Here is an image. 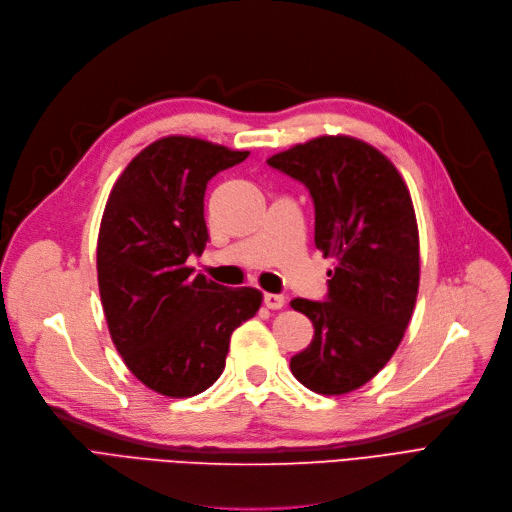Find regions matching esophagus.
Wrapping results in <instances>:
<instances>
[{
    "label": "esophagus",
    "instance_id": "obj_1",
    "mask_svg": "<svg viewBox=\"0 0 512 512\" xmlns=\"http://www.w3.org/2000/svg\"><path fill=\"white\" fill-rule=\"evenodd\" d=\"M263 303H265V307H270V309H282L284 303H286V299H284L282 295H272V293H268V295L263 297Z\"/></svg>",
    "mask_w": 512,
    "mask_h": 512
}]
</instances>
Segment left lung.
Here are the masks:
<instances>
[{
	"mask_svg": "<svg viewBox=\"0 0 512 512\" xmlns=\"http://www.w3.org/2000/svg\"><path fill=\"white\" fill-rule=\"evenodd\" d=\"M268 165L307 186L316 249L335 259L326 301H291L314 324L291 370L309 391L345 395L383 370L412 318L420 247L410 190L381 150L341 133L278 152Z\"/></svg>",
	"mask_w": 512,
	"mask_h": 512,
	"instance_id": "8db88e82",
	"label": "left lung"
}]
</instances>
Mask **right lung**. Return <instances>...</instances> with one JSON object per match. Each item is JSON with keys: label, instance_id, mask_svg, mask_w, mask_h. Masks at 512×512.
<instances>
[{"label": "right lung", "instance_id": "obj_1", "mask_svg": "<svg viewBox=\"0 0 512 512\" xmlns=\"http://www.w3.org/2000/svg\"><path fill=\"white\" fill-rule=\"evenodd\" d=\"M247 157L167 136L138 152L108 194L96 253L108 332L131 374L165 397L209 389L224 372L232 332L261 307L257 288L221 286L188 265L209 240V180Z\"/></svg>", "mask_w": 512, "mask_h": 512}]
</instances>
